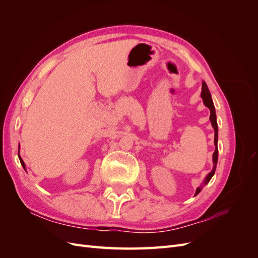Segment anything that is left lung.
Here are the masks:
<instances>
[{
	"label": "left lung",
	"instance_id": "obj_1",
	"mask_svg": "<svg viewBox=\"0 0 258 258\" xmlns=\"http://www.w3.org/2000/svg\"><path fill=\"white\" fill-rule=\"evenodd\" d=\"M201 98L204 99V103L207 107H209L210 110V120L211 123H212V127L214 129V144H215V151L213 153V169L211 172L207 175V177L205 178L204 184H202L200 187L196 189V194H195V196H197V195L201 191L202 187L205 185H207L210 179L212 178V176L215 173V170H216V165H217V158H218V150H217V138H218V134H217V121H216V114H215V108H214V104H213V101L212 98H211V93L209 91L208 86L205 82H202V91H201Z\"/></svg>",
	"mask_w": 258,
	"mask_h": 258
}]
</instances>
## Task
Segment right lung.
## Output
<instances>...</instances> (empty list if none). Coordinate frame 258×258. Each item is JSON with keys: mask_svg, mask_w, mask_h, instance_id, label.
Returning a JSON list of instances; mask_svg holds the SVG:
<instances>
[{"mask_svg": "<svg viewBox=\"0 0 258 258\" xmlns=\"http://www.w3.org/2000/svg\"><path fill=\"white\" fill-rule=\"evenodd\" d=\"M18 157H19V160H20V163L22 165V167H23V169H26V165H25V162H23V160L21 159V157L19 156V152H18Z\"/></svg>", "mask_w": 258, "mask_h": 258, "instance_id": "right-lung-1", "label": "right lung"}]
</instances>
